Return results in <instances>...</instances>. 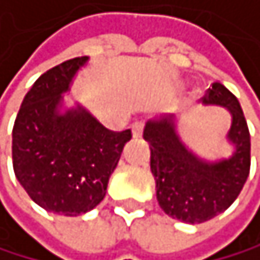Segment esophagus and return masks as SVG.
<instances>
[{
	"instance_id": "34e87169",
	"label": "esophagus",
	"mask_w": 260,
	"mask_h": 260,
	"mask_svg": "<svg viewBox=\"0 0 260 260\" xmlns=\"http://www.w3.org/2000/svg\"><path fill=\"white\" fill-rule=\"evenodd\" d=\"M131 131H133V137H134V139L141 137V136H142V131H144V124H142V123H139V121H136V123L131 126Z\"/></svg>"
}]
</instances>
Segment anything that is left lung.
I'll return each mask as SVG.
<instances>
[{"mask_svg": "<svg viewBox=\"0 0 260 260\" xmlns=\"http://www.w3.org/2000/svg\"><path fill=\"white\" fill-rule=\"evenodd\" d=\"M203 104L224 107L232 116L227 141L233 152L229 158L212 161L198 156L179 136L173 115L148 119L144 127L158 203L168 216L185 224H201L224 212L240 195L251 166V137L238 99L214 83Z\"/></svg>", "mask_w": 260, "mask_h": 260, "instance_id": "8db88e82", "label": "left lung"}]
</instances>
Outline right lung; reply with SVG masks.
<instances>
[{
	"mask_svg": "<svg viewBox=\"0 0 260 260\" xmlns=\"http://www.w3.org/2000/svg\"><path fill=\"white\" fill-rule=\"evenodd\" d=\"M87 60L76 57L43 73L23 97L12 129L15 177L54 214L80 216L101 203L133 137L129 129H107L81 104L65 105L63 94Z\"/></svg>",
	"mask_w": 260,
	"mask_h": 260,
	"instance_id": "1",
	"label": "right lung"
}]
</instances>
